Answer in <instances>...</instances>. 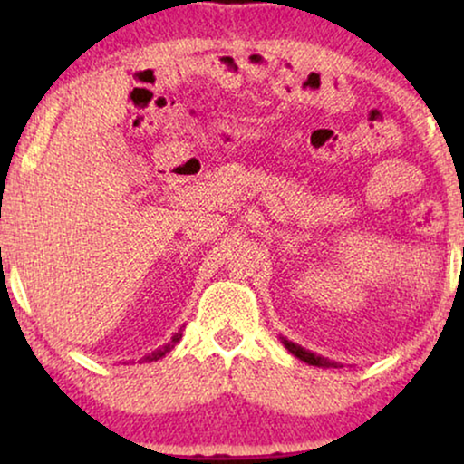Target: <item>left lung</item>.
Returning a JSON list of instances; mask_svg holds the SVG:
<instances>
[{"mask_svg":"<svg viewBox=\"0 0 464 464\" xmlns=\"http://www.w3.org/2000/svg\"><path fill=\"white\" fill-rule=\"evenodd\" d=\"M285 346L289 348V353L291 354H295L297 359L300 361H304V363H308V365H325V367H329V365H334V363H329V361H325V359H321V357H316V354H313V353H308V351H304L302 346H297V344H294V342H287L285 340Z\"/></svg>","mask_w":464,"mask_h":464,"instance_id":"obj_1","label":"left lung"}]
</instances>
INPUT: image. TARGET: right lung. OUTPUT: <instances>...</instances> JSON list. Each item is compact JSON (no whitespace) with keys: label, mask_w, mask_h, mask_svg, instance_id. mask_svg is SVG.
Listing matches in <instances>:
<instances>
[{"label":"right lung","mask_w":464,"mask_h":464,"mask_svg":"<svg viewBox=\"0 0 464 464\" xmlns=\"http://www.w3.org/2000/svg\"><path fill=\"white\" fill-rule=\"evenodd\" d=\"M179 338H181V334H177V335H175V338H173V342H170V344H169V346H164V348H162V351H158V353H154V354H151V357H148V359L151 361V359H160V357H164V354H167V353H170V351H173V348H175V344H177V342H179Z\"/></svg>","instance_id":"right-lung-1"}]
</instances>
